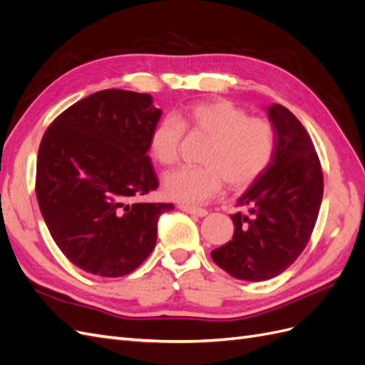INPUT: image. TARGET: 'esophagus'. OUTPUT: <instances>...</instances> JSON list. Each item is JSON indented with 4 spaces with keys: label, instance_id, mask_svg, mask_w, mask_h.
Segmentation results:
<instances>
[{
    "label": "esophagus",
    "instance_id": "34e87169",
    "mask_svg": "<svg viewBox=\"0 0 365 365\" xmlns=\"http://www.w3.org/2000/svg\"><path fill=\"white\" fill-rule=\"evenodd\" d=\"M180 208L182 210V212L189 213V215H193V216H200V217H204L208 215V212L205 208H200V207H193V205H180Z\"/></svg>",
    "mask_w": 365,
    "mask_h": 365
}]
</instances>
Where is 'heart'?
Returning <instances> with one entry per match:
<instances>
[{"label": "heart", "instance_id": "obj_1", "mask_svg": "<svg viewBox=\"0 0 365 365\" xmlns=\"http://www.w3.org/2000/svg\"><path fill=\"white\" fill-rule=\"evenodd\" d=\"M184 130L208 138L200 168L169 172L163 180L165 197L185 205L208 201L224 182L245 189L268 169L274 157V128L267 118L248 115L227 98H210L187 106L175 117H164L152 128L149 152L163 165L180 158Z\"/></svg>", "mask_w": 365, "mask_h": 365}]
</instances>
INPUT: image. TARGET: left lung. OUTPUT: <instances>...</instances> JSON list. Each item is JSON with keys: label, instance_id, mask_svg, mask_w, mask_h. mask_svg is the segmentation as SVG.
<instances>
[{"label": "left lung", "instance_id": "8db88e82", "mask_svg": "<svg viewBox=\"0 0 365 365\" xmlns=\"http://www.w3.org/2000/svg\"><path fill=\"white\" fill-rule=\"evenodd\" d=\"M274 128V157L237 204L235 235L212 251L217 267L239 280L263 282L282 274L303 252L323 200V172L304 126L288 108L267 106Z\"/></svg>", "mask_w": 365, "mask_h": 365}]
</instances>
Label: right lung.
<instances>
[{"mask_svg":"<svg viewBox=\"0 0 365 365\" xmlns=\"http://www.w3.org/2000/svg\"><path fill=\"white\" fill-rule=\"evenodd\" d=\"M161 117L149 94L103 90L74 103L42 137L36 197L53 240L101 277L138 268L172 204L138 201L158 187L149 135Z\"/></svg>","mask_w":365,"mask_h":365,"instance_id":"obj_1","label":"right lung"}]
</instances>
